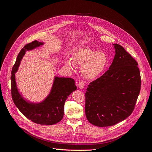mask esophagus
<instances>
[{"instance_id": "obj_1", "label": "esophagus", "mask_w": 152, "mask_h": 152, "mask_svg": "<svg viewBox=\"0 0 152 152\" xmlns=\"http://www.w3.org/2000/svg\"><path fill=\"white\" fill-rule=\"evenodd\" d=\"M84 86H85V84H84V82L83 81L80 80L79 82H78V86H79L80 89H83L84 87Z\"/></svg>"}]
</instances>
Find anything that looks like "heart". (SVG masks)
<instances>
[{"label":"heart","mask_w":152,"mask_h":152,"mask_svg":"<svg viewBox=\"0 0 152 152\" xmlns=\"http://www.w3.org/2000/svg\"><path fill=\"white\" fill-rule=\"evenodd\" d=\"M108 62L107 55L103 52L96 51L88 48L77 49L73 54L72 61H66V65L74 70L75 65L82 66V73L88 79H93L99 76Z\"/></svg>","instance_id":"1"}]
</instances>
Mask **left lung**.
Wrapping results in <instances>:
<instances>
[{
    "mask_svg": "<svg viewBox=\"0 0 152 152\" xmlns=\"http://www.w3.org/2000/svg\"><path fill=\"white\" fill-rule=\"evenodd\" d=\"M109 70L89 83L85 93L87 119L96 126H113L132 113L141 90L138 63L121 45Z\"/></svg>",
    "mask_w": 152,
    "mask_h": 152,
    "instance_id": "obj_1",
    "label": "left lung"
}]
</instances>
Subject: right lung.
<instances>
[{
    "mask_svg": "<svg viewBox=\"0 0 152 152\" xmlns=\"http://www.w3.org/2000/svg\"><path fill=\"white\" fill-rule=\"evenodd\" d=\"M42 45V42L34 40L26 44L18 54L11 71V96L17 108L31 121L42 125H53L63 118L65 101L68 96L77 89L74 79L56 77L48 98L43 102L37 104L28 103L22 98L18 93L15 81V73L25 52Z\"/></svg>",
    "mask_w": 152,
    "mask_h": 152,
    "instance_id": "1",
    "label": "right lung"
}]
</instances>
